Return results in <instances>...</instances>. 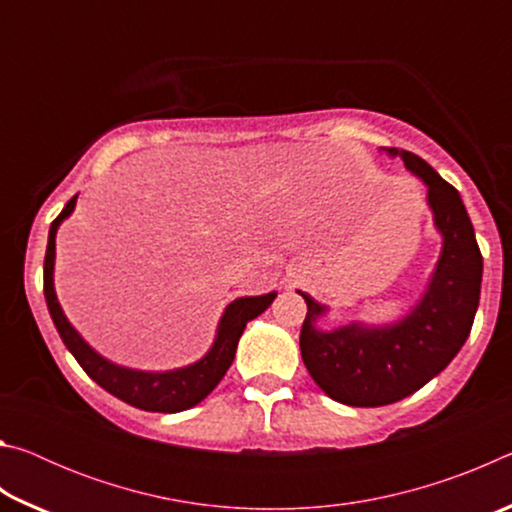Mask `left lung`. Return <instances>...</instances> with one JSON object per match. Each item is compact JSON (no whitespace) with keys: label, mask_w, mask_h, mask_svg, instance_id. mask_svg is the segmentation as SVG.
<instances>
[{"label":"left lung","mask_w":512,"mask_h":512,"mask_svg":"<svg viewBox=\"0 0 512 512\" xmlns=\"http://www.w3.org/2000/svg\"><path fill=\"white\" fill-rule=\"evenodd\" d=\"M400 153L406 169L427 183V201L443 253L418 307L402 323L388 327L345 325L316 329L325 307L307 293V316L300 329V352L311 379L348 406H384L411 395L447 368L470 336L481 296L483 257L474 228L456 189L420 155Z\"/></svg>","instance_id":"obj_1"}]
</instances>
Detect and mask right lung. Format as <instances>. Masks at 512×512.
<instances>
[{"label":"right lung","instance_id":"1","mask_svg":"<svg viewBox=\"0 0 512 512\" xmlns=\"http://www.w3.org/2000/svg\"><path fill=\"white\" fill-rule=\"evenodd\" d=\"M76 205V196L69 198L54 223L49 228L47 255H45V298L49 314L54 318L60 339L67 345V350L74 354V359L81 363V368L97 381L101 388H106L110 395L119 397L126 404L135 406L142 411L155 413H178L192 409L201 400L210 395L216 384L223 379L225 372L232 366L235 359L239 336L244 334L248 320L257 318L262 311L275 300V293L255 298H239L225 309L219 323V334L212 350L205 354L194 366L171 370V372H140L115 366V363L99 357L88 343H85L76 329L67 323V318L60 309L54 291V257H56V230L72 214Z\"/></svg>","mask_w":512,"mask_h":512}]
</instances>
